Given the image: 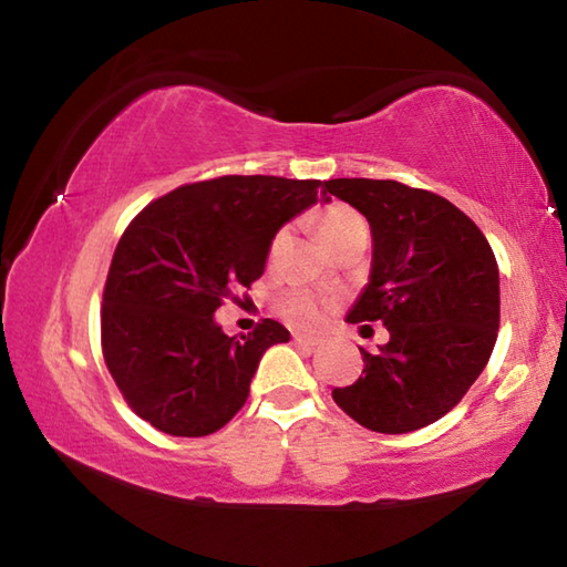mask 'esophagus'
I'll return each mask as SVG.
<instances>
[{"instance_id":"esophagus-1","label":"esophagus","mask_w":567,"mask_h":567,"mask_svg":"<svg viewBox=\"0 0 567 567\" xmlns=\"http://www.w3.org/2000/svg\"><path fill=\"white\" fill-rule=\"evenodd\" d=\"M292 342L300 344V348H318V344H320L318 338H310V334H302V332H295Z\"/></svg>"}]
</instances>
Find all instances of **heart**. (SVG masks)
I'll use <instances>...</instances> for the list:
<instances>
[{"label":"heart","instance_id":"b5f03b06","mask_svg":"<svg viewBox=\"0 0 567 567\" xmlns=\"http://www.w3.org/2000/svg\"><path fill=\"white\" fill-rule=\"evenodd\" d=\"M318 229L324 243L332 249H340L342 245L354 243V239H368L370 235V227L364 223V217L360 213H354L348 205H332L328 209H322L318 217ZM285 243L287 233L280 229V233L272 237L270 255L275 257L280 252ZM280 310L287 320L300 324V328H318V324L328 320V315L332 310V297L310 290H292L280 300Z\"/></svg>","mask_w":567,"mask_h":567}]
</instances>
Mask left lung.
I'll use <instances>...</instances> for the list:
<instances>
[{
  "label": "left lung",
  "mask_w": 567,
  "mask_h": 567,
  "mask_svg": "<svg viewBox=\"0 0 567 567\" xmlns=\"http://www.w3.org/2000/svg\"><path fill=\"white\" fill-rule=\"evenodd\" d=\"M330 195L370 223L372 267L348 322H382L378 352L332 400L375 433L430 425L463 400L501 328V272L477 225L445 197L395 179L340 177Z\"/></svg>",
  "instance_id": "left-lung-1"
}]
</instances>
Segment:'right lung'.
Segmentation results:
<instances>
[{"mask_svg":"<svg viewBox=\"0 0 567 567\" xmlns=\"http://www.w3.org/2000/svg\"><path fill=\"white\" fill-rule=\"evenodd\" d=\"M320 179L227 175L172 189L132 219L102 297V352L127 405L175 437L225 427L267 348L290 340L262 320L227 338L215 310L265 272L272 237L328 192ZM237 300V297H235Z\"/></svg>","mask_w":567,"mask_h":567,"instance_id":"obj_1","label":"right lung"}]
</instances>
